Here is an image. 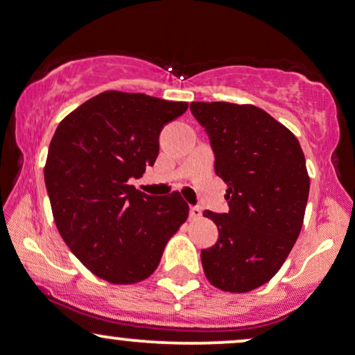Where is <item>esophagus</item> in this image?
Listing matches in <instances>:
<instances>
[{"mask_svg":"<svg viewBox=\"0 0 355 355\" xmlns=\"http://www.w3.org/2000/svg\"><path fill=\"white\" fill-rule=\"evenodd\" d=\"M189 216H191V218H199L200 216H202V211H200L198 205H191Z\"/></svg>","mask_w":355,"mask_h":355,"instance_id":"34e87169","label":"esophagus"}]
</instances>
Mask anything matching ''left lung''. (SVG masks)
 <instances>
[{
    "label": "left lung",
    "mask_w": 355,
    "mask_h": 355,
    "mask_svg": "<svg viewBox=\"0 0 355 355\" xmlns=\"http://www.w3.org/2000/svg\"><path fill=\"white\" fill-rule=\"evenodd\" d=\"M191 112L229 187V212H204L218 229L216 245L200 252L204 273L222 291H252L278 273L303 227L309 196L303 150L255 105L192 102Z\"/></svg>",
    "instance_id": "8db88e82"
}]
</instances>
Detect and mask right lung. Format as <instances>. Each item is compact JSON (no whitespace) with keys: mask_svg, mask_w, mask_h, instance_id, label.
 <instances>
[{"mask_svg":"<svg viewBox=\"0 0 355 355\" xmlns=\"http://www.w3.org/2000/svg\"><path fill=\"white\" fill-rule=\"evenodd\" d=\"M186 110V102L108 90L57 126L44 166L52 216L95 277L113 284L146 279L189 216L178 191L156 198L130 184L155 164L164 125Z\"/></svg>","mask_w":355,"mask_h":355,"instance_id":"right-lung-1","label":"right lung"}]
</instances>
